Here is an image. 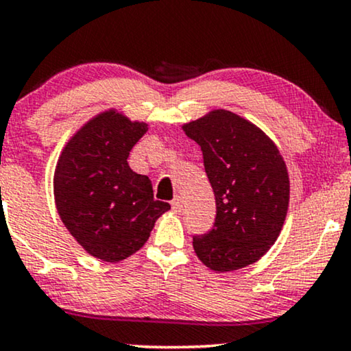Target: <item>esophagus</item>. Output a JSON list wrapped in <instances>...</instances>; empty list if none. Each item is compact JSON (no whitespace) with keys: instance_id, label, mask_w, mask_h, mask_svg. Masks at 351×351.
<instances>
[{"instance_id":"34e87169","label":"esophagus","mask_w":351,"mask_h":351,"mask_svg":"<svg viewBox=\"0 0 351 351\" xmlns=\"http://www.w3.org/2000/svg\"><path fill=\"white\" fill-rule=\"evenodd\" d=\"M171 208L175 212H181V208H183V201H181L180 196H176L175 199L171 201Z\"/></svg>"}]
</instances>
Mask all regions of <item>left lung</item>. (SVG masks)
<instances>
[{"instance_id": "8db88e82", "label": "left lung", "mask_w": 351, "mask_h": 351, "mask_svg": "<svg viewBox=\"0 0 351 351\" xmlns=\"http://www.w3.org/2000/svg\"><path fill=\"white\" fill-rule=\"evenodd\" d=\"M183 131L201 145L217 206L210 232L193 237L194 251L217 272L256 263L280 234L290 201V180L277 145L228 110H214L184 124Z\"/></svg>"}]
</instances>
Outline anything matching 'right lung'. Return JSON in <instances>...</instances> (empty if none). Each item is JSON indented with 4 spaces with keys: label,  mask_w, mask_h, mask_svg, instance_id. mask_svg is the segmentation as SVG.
Wrapping results in <instances>:
<instances>
[{
    "label": "right lung",
    "mask_w": 351,
    "mask_h": 351,
    "mask_svg": "<svg viewBox=\"0 0 351 351\" xmlns=\"http://www.w3.org/2000/svg\"><path fill=\"white\" fill-rule=\"evenodd\" d=\"M147 124L108 110L87 121L58 158L55 202L64 227L88 254L119 263L145 245L170 204L154 201L149 176L128 165Z\"/></svg>",
    "instance_id": "1"
}]
</instances>
